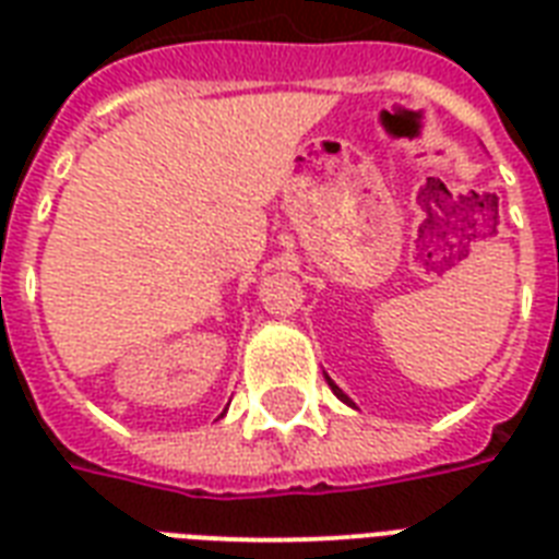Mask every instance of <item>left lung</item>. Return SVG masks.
Here are the masks:
<instances>
[{"instance_id": "obj_1", "label": "left lung", "mask_w": 559, "mask_h": 559, "mask_svg": "<svg viewBox=\"0 0 559 559\" xmlns=\"http://www.w3.org/2000/svg\"><path fill=\"white\" fill-rule=\"evenodd\" d=\"M328 382H331V380H328ZM331 389H333V394H336V397H340V400H345V403H348V406H354V403H350V397H348V394H345V391H342L340 385H336V382H331Z\"/></svg>"}]
</instances>
